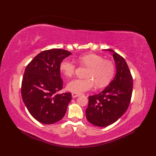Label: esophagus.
<instances>
[{
    "label": "esophagus",
    "mask_w": 156,
    "mask_h": 156,
    "mask_svg": "<svg viewBox=\"0 0 156 156\" xmlns=\"http://www.w3.org/2000/svg\"><path fill=\"white\" fill-rule=\"evenodd\" d=\"M80 95V94H79V93H76V92H72V97L73 98H76V97H79V96Z\"/></svg>",
    "instance_id": "1"
}]
</instances>
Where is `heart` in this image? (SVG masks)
<instances>
[{
	"label": "heart",
	"instance_id": "b5f03b06",
	"mask_svg": "<svg viewBox=\"0 0 156 156\" xmlns=\"http://www.w3.org/2000/svg\"><path fill=\"white\" fill-rule=\"evenodd\" d=\"M77 62L81 66L88 67L85 78H76L69 82L68 90L76 93H82L90 90L95 84L97 88L107 86L115 73V66L112 61L105 59L101 55L95 54H87L80 55ZM76 66L68 59H64L59 64V70L66 78L74 75Z\"/></svg>",
	"mask_w": 156,
	"mask_h": 156
}]
</instances>
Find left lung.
Here are the masks:
<instances>
[{
	"label": "left lung",
	"mask_w": 156,
	"mask_h": 156,
	"mask_svg": "<svg viewBox=\"0 0 156 156\" xmlns=\"http://www.w3.org/2000/svg\"><path fill=\"white\" fill-rule=\"evenodd\" d=\"M117 74L101 93L88 97L87 120L98 127H107L117 121L127 110L133 92V77L125 59L112 49Z\"/></svg>",
	"instance_id": "obj_1"
}]
</instances>
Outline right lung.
Instances as JSON below:
<instances>
[{
	"label": "right lung",
	"mask_w": 156,
	"mask_h": 156,
	"mask_svg": "<svg viewBox=\"0 0 156 156\" xmlns=\"http://www.w3.org/2000/svg\"><path fill=\"white\" fill-rule=\"evenodd\" d=\"M71 53L51 49L39 53L25 69L21 96L28 111L37 121L53 124L64 117L72 94L58 92L63 88L59 64Z\"/></svg>",
	"instance_id": "1"
}]
</instances>
